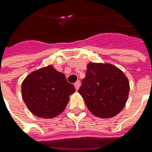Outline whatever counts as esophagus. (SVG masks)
Segmentation results:
<instances>
[{
  "instance_id": "34e87169",
  "label": "esophagus",
  "mask_w": 152,
  "mask_h": 152,
  "mask_svg": "<svg viewBox=\"0 0 152 152\" xmlns=\"http://www.w3.org/2000/svg\"><path fill=\"white\" fill-rule=\"evenodd\" d=\"M80 81L79 80H78V81H76L75 83H74V86H75V89L76 90H79V87H80Z\"/></svg>"
}]
</instances>
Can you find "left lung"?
Instances as JSON below:
<instances>
[{
    "label": "left lung",
    "instance_id": "obj_1",
    "mask_svg": "<svg viewBox=\"0 0 152 152\" xmlns=\"http://www.w3.org/2000/svg\"><path fill=\"white\" fill-rule=\"evenodd\" d=\"M79 92L91 113L108 118L124 107L129 83L125 74L113 65L90 62Z\"/></svg>",
    "mask_w": 152,
    "mask_h": 152
}]
</instances>
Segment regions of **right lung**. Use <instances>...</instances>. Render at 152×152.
I'll use <instances>...</instances> for the list:
<instances>
[{
    "mask_svg": "<svg viewBox=\"0 0 152 152\" xmlns=\"http://www.w3.org/2000/svg\"><path fill=\"white\" fill-rule=\"evenodd\" d=\"M75 91L65 75L52 66L28 74L22 84V96L27 107L37 117L52 118L61 113Z\"/></svg>",
    "mask_w": 152,
    "mask_h": 152,
    "instance_id": "right-lung-1",
    "label": "right lung"
}]
</instances>
